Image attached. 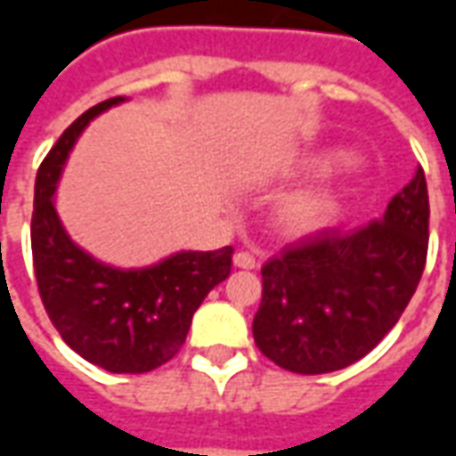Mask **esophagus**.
Here are the masks:
<instances>
[{"mask_svg": "<svg viewBox=\"0 0 456 456\" xmlns=\"http://www.w3.org/2000/svg\"><path fill=\"white\" fill-rule=\"evenodd\" d=\"M234 266L251 271V268H258V261L256 256H254V254H248V251H237V254H234Z\"/></svg>", "mask_w": 456, "mask_h": 456, "instance_id": "obj_1", "label": "esophagus"}]
</instances>
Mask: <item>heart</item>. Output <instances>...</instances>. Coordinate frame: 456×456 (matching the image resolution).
Instances as JSON below:
<instances>
[{"label":"heart","mask_w":456,"mask_h":456,"mask_svg":"<svg viewBox=\"0 0 456 456\" xmlns=\"http://www.w3.org/2000/svg\"><path fill=\"white\" fill-rule=\"evenodd\" d=\"M335 209L337 198L332 195V190L313 185V188L297 190L281 202L278 222L288 234L305 237V234L325 229L335 217Z\"/></svg>","instance_id":"heart-1"}]
</instances>
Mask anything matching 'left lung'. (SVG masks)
I'll return each instance as SVG.
<instances>
[{
  "mask_svg": "<svg viewBox=\"0 0 456 456\" xmlns=\"http://www.w3.org/2000/svg\"><path fill=\"white\" fill-rule=\"evenodd\" d=\"M430 200L425 173L388 202L381 219L320 232L268 258L254 342L293 373H330L359 362L391 332L420 283Z\"/></svg>",
  "mask_w": 456,
  "mask_h": 456,
  "instance_id": "8db88e82",
  "label": "left lung"
}]
</instances>
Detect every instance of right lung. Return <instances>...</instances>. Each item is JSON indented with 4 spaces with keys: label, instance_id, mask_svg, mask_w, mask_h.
Masks as SVG:
<instances>
[{
    "label": "right lung",
    "instance_id": "obj_1",
    "mask_svg": "<svg viewBox=\"0 0 456 456\" xmlns=\"http://www.w3.org/2000/svg\"><path fill=\"white\" fill-rule=\"evenodd\" d=\"M124 102L94 104L63 131L36 173L31 251L38 293L63 342L112 373H146L170 362L195 310L232 271L234 248L178 251L146 268H114L68 237L55 212V188L68 153L90 121Z\"/></svg>",
    "mask_w": 456,
    "mask_h": 456
}]
</instances>
